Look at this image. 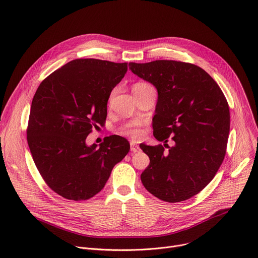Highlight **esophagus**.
I'll list each match as a JSON object with an SVG mask.
<instances>
[{
	"label": "esophagus",
	"mask_w": 258,
	"mask_h": 258,
	"mask_svg": "<svg viewBox=\"0 0 258 258\" xmlns=\"http://www.w3.org/2000/svg\"><path fill=\"white\" fill-rule=\"evenodd\" d=\"M131 151L133 152V153H136V152H139L140 151V147H139V145H137V144H135V143H131Z\"/></svg>",
	"instance_id": "esophagus-1"
}]
</instances>
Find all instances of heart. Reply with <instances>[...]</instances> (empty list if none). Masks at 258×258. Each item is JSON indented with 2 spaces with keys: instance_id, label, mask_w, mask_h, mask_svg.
Returning <instances> with one entry per match:
<instances>
[{
  "instance_id": "b5f03b06",
  "label": "heart",
  "mask_w": 258,
  "mask_h": 258,
  "mask_svg": "<svg viewBox=\"0 0 258 258\" xmlns=\"http://www.w3.org/2000/svg\"><path fill=\"white\" fill-rule=\"evenodd\" d=\"M143 87H151L150 85L148 84H144V83H139V84H136L134 86V88H143ZM113 92L110 94L109 98H108V102H110L112 100V97H113ZM119 132L124 135V136H127V137H131L132 139L134 140H139L143 137L144 135V130H143V123L141 122H138V121H133V122H128V123H125L123 126L120 127Z\"/></svg>"
}]
</instances>
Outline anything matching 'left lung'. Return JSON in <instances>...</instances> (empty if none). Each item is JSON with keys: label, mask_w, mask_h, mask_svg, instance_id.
Returning <instances> with one entry per match:
<instances>
[{"label": "left lung", "mask_w": 258, "mask_h": 258, "mask_svg": "<svg viewBox=\"0 0 258 258\" xmlns=\"http://www.w3.org/2000/svg\"><path fill=\"white\" fill-rule=\"evenodd\" d=\"M128 66L157 89L153 135L164 142V146H140L150 158L141 180L160 200L185 201L208 185L224 161L230 132L227 99L215 81L195 64L156 60Z\"/></svg>", "instance_id": "left-lung-1"}]
</instances>
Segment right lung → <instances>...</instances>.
<instances>
[{"mask_svg": "<svg viewBox=\"0 0 258 258\" xmlns=\"http://www.w3.org/2000/svg\"><path fill=\"white\" fill-rule=\"evenodd\" d=\"M126 71V62L76 59L51 73L33 96L26 131L30 153L47 185L65 199L94 197L130 151L126 139L116 135L99 148L86 144L106 120L110 93Z\"/></svg>", "mask_w": 258, "mask_h": 258, "instance_id": "1", "label": "right lung"}]
</instances>
